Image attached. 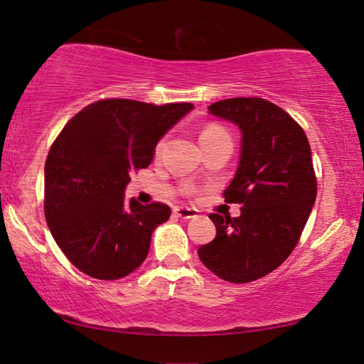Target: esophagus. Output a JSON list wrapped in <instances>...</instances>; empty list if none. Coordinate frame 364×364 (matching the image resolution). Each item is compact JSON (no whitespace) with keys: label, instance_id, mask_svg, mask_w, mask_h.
I'll use <instances>...</instances> for the list:
<instances>
[{"label":"esophagus","instance_id":"34e87169","mask_svg":"<svg viewBox=\"0 0 364 364\" xmlns=\"http://www.w3.org/2000/svg\"><path fill=\"white\" fill-rule=\"evenodd\" d=\"M173 213L181 218H187V220L188 218H196L198 215L196 208H188V207H176L173 208Z\"/></svg>","mask_w":364,"mask_h":364}]
</instances>
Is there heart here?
Returning a JSON list of instances; mask_svg holds the SVG:
<instances>
[{"mask_svg":"<svg viewBox=\"0 0 364 364\" xmlns=\"http://www.w3.org/2000/svg\"><path fill=\"white\" fill-rule=\"evenodd\" d=\"M198 139H200V144L202 147L205 146H210V144H215V142H222V141H232L230 139V134L223 126L220 124H215V122H210V124H205L200 129V134H198ZM164 147V141H161L157 144L156 147V152L159 154L162 151Z\"/></svg>","mask_w":364,"mask_h":364,"instance_id":"b5f03b06","label":"heart"}]
</instances>
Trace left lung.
Returning a JSON list of instances; mask_svg holds the SVG:
<instances>
[{
	"instance_id": "left-lung-1",
	"label": "left lung",
	"mask_w": 364,
	"mask_h": 364,
	"mask_svg": "<svg viewBox=\"0 0 364 364\" xmlns=\"http://www.w3.org/2000/svg\"><path fill=\"white\" fill-rule=\"evenodd\" d=\"M242 131L240 166L223 197L240 217L210 213L217 235L198 258L218 278L248 283L268 275L295 250L316 198V176L305 131L262 97H232L208 107Z\"/></svg>"
}]
</instances>
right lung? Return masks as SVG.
I'll return each mask as SVG.
<instances>
[{
    "mask_svg": "<svg viewBox=\"0 0 364 364\" xmlns=\"http://www.w3.org/2000/svg\"><path fill=\"white\" fill-rule=\"evenodd\" d=\"M193 107L101 99L77 112L49 149L44 215L77 270L117 280L146 260L152 232L171 217L161 202L126 200L134 171L149 167L164 134Z\"/></svg>",
    "mask_w": 364,
    "mask_h": 364,
    "instance_id": "right-lung-1",
    "label": "right lung"
}]
</instances>
